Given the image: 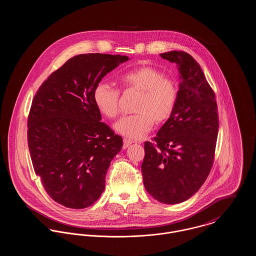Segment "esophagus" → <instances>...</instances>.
I'll use <instances>...</instances> for the list:
<instances>
[{
  "label": "esophagus",
  "instance_id": "34e87169",
  "mask_svg": "<svg viewBox=\"0 0 256 256\" xmlns=\"http://www.w3.org/2000/svg\"><path fill=\"white\" fill-rule=\"evenodd\" d=\"M131 144H132V141H130L128 139H124L123 140V148H127Z\"/></svg>",
  "mask_w": 256,
  "mask_h": 256
}]
</instances>
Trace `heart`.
Returning a JSON list of instances; mask_svg holds the SVG:
<instances>
[{
  "label": "heart",
  "instance_id": "1",
  "mask_svg": "<svg viewBox=\"0 0 256 256\" xmlns=\"http://www.w3.org/2000/svg\"><path fill=\"white\" fill-rule=\"evenodd\" d=\"M125 88L141 92L135 111L137 114L121 117L114 125L115 131L132 140L143 138L154 124H162L172 114L176 106L178 90L174 80L166 78L160 70L141 66L122 74ZM119 90L110 84L100 82L94 90V104L104 116L114 118L119 110Z\"/></svg>",
  "mask_w": 256,
  "mask_h": 256
}]
</instances>
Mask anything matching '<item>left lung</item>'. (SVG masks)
<instances>
[{
    "label": "left lung",
    "instance_id": "left-lung-1",
    "mask_svg": "<svg viewBox=\"0 0 256 256\" xmlns=\"http://www.w3.org/2000/svg\"><path fill=\"white\" fill-rule=\"evenodd\" d=\"M180 74L176 106L154 138L142 164L148 193L164 204L193 196L210 174L219 131L215 94L199 64L186 52L160 54Z\"/></svg>",
    "mask_w": 256,
    "mask_h": 256
}]
</instances>
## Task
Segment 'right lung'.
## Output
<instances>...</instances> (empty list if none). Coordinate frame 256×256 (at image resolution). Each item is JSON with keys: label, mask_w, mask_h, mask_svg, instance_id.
<instances>
[{"label": "right lung", "mask_w": 256, "mask_h": 256, "mask_svg": "<svg viewBox=\"0 0 256 256\" xmlns=\"http://www.w3.org/2000/svg\"><path fill=\"white\" fill-rule=\"evenodd\" d=\"M130 60L125 55L80 54L39 88L28 121L34 172L48 195L72 209L92 205L123 140L102 121L94 90L104 76Z\"/></svg>", "instance_id": "1"}]
</instances>
